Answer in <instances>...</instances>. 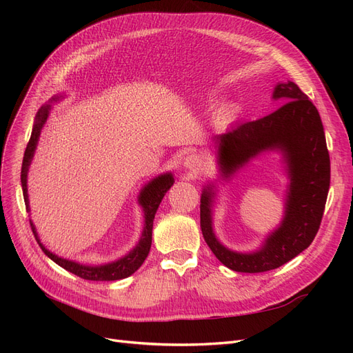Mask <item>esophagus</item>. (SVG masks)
Returning <instances> with one entry per match:
<instances>
[{
    "label": "esophagus",
    "mask_w": 353,
    "mask_h": 353,
    "mask_svg": "<svg viewBox=\"0 0 353 353\" xmlns=\"http://www.w3.org/2000/svg\"><path fill=\"white\" fill-rule=\"evenodd\" d=\"M184 168L188 169L190 172L193 174H200L203 170V160L199 154L196 153H190L185 159H184Z\"/></svg>",
    "instance_id": "obj_1"
}]
</instances>
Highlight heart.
<instances>
[{
    "label": "heart",
    "mask_w": 353,
    "mask_h": 353,
    "mask_svg": "<svg viewBox=\"0 0 353 353\" xmlns=\"http://www.w3.org/2000/svg\"><path fill=\"white\" fill-rule=\"evenodd\" d=\"M230 114H231V109L223 110V116H230Z\"/></svg>",
    "instance_id": "1"
}]
</instances>
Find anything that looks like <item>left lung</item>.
Returning <instances> with one entry per match:
<instances>
[{
    "instance_id": "obj_1",
    "label": "left lung",
    "mask_w": 353,
    "mask_h": 353,
    "mask_svg": "<svg viewBox=\"0 0 353 353\" xmlns=\"http://www.w3.org/2000/svg\"><path fill=\"white\" fill-rule=\"evenodd\" d=\"M274 100L284 103L262 119L245 122L216 137L218 165L225 178L266 150H280L290 184L284 218L258 250L227 249L213 232V185L203 188L200 227L213 254L237 272H265L279 268L309 248L321 225L330 188V156L321 117L307 95L292 81L279 83Z\"/></svg>"
}]
</instances>
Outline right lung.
Instances as JSON below:
<instances>
[{"label":"right lung","mask_w":353,"mask_h":353,"mask_svg":"<svg viewBox=\"0 0 353 353\" xmlns=\"http://www.w3.org/2000/svg\"><path fill=\"white\" fill-rule=\"evenodd\" d=\"M59 97H52V100H57ZM51 105H42V108L38 110L35 116V123L34 128H32V134H30V140L26 145L25 156H23V163H22V174H20V179H22V190H23V199H25V205L26 210L29 212V197H28V170L32 162V157L35 154V148L39 140L41 130L42 126L46 125L47 117L50 114ZM174 176L170 172L159 175L154 179H152L150 183L143 187L140 191V196H138V203L143 206L144 210V230L141 234V239L138 241L135 248L125 254L123 258L117 259L110 263H104V265H97V266H91V265H82L78 262H73L69 259H63L59 258L57 254L47 250L46 245L41 243L38 232L34 223L30 221V227L32 231H34V236L41 245L42 252H44L51 261H54L57 265H60L61 268H65L66 271L81 276L83 280H91V281H114V280H122L126 279V276L132 275L148 256V252H150L152 248V231H153V221L154 215L157 212V208L160 205V201L165 197L166 191L174 185Z\"/></svg>","instance_id":"add662e5"}]
</instances>
